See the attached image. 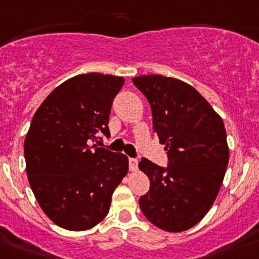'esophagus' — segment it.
Listing matches in <instances>:
<instances>
[{"mask_svg":"<svg viewBox=\"0 0 259 259\" xmlns=\"http://www.w3.org/2000/svg\"><path fill=\"white\" fill-rule=\"evenodd\" d=\"M128 164H130L131 171H136L139 169V160L136 157H128Z\"/></svg>","mask_w":259,"mask_h":259,"instance_id":"obj_1","label":"esophagus"}]
</instances>
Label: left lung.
<instances>
[{"label":"left lung","instance_id":"left-lung-1","mask_svg":"<svg viewBox=\"0 0 259 259\" xmlns=\"http://www.w3.org/2000/svg\"><path fill=\"white\" fill-rule=\"evenodd\" d=\"M152 110L154 131L165 145L168 166L142 157L139 168L150 189L140 208L150 223L179 233L205 218L223 184L229 162L220 115L194 88L160 75L132 78Z\"/></svg>","mask_w":259,"mask_h":259}]
</instances>
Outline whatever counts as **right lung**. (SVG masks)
Instances as JSON below:
<instances>
[{"label":"right lung","instance_id":"obj_1","mask_svg":"<svg viewBox=\"0 0 259 259\" xmlns=\"http://www.w3.org/2000/svg\"><path fill=\"white\" fill-rule=\"evenodd\" d=\"M124 78L77 75L61 83L34 114L24 144L31 191L46 215L67 230L99 224L128 171V157L94 144L109 137L113 100Z\"/></svg>","mask_w":259,"mask_h":259}]
</instances>
